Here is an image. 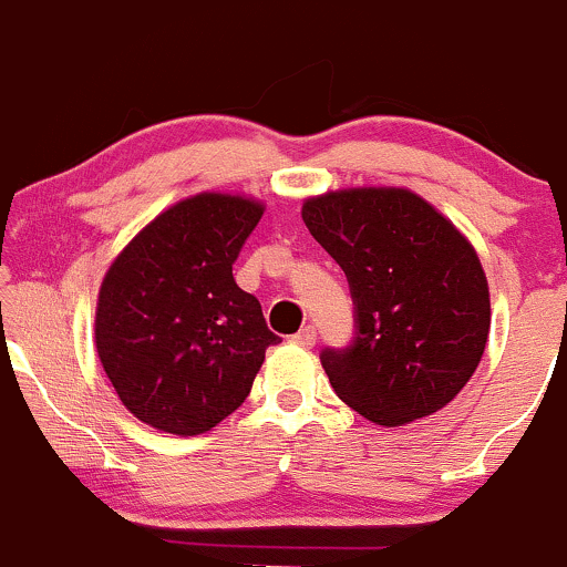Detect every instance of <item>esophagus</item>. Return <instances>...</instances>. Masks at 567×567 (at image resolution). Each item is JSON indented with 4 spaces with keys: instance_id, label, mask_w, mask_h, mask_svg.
<instances>
[{
    "instance_id": "1",
    "label": "esophagus",
    "mask_w": 567,
    "mask_h": 567,
    "mask_svg": "<svg viewBox=\"0 0 567 567\" xmlns=\"http://www.w3.org/2000/svg\"><path fill=\"white\" fill-rule=\"evenodd\" d=\"M292 341H296L298 347H306V349H311V347H315V343H317V330L311 328V324H309V328L298 330V333L292 336Z\"/></svg>"
}]
</instances>
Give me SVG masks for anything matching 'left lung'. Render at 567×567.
<instances>
[{
	"label": "left lung",
	"instance_id": "8db88e82",
	"mask_svg": "<svg viewBox=\"0 0 567 567\" xmlns=\"http://www.w3.org/2000/svg\"><path fill=\"white\" fill-rule=\"evenodd\" d=\"M303 224L347 275L354 333L320 360L336 394L381 426L445 408L491 330L474 247L405 188H351L303 205Z\"/></svg>",
	"mask_w": 567,
	"mask_h": 567
}]
</instances>
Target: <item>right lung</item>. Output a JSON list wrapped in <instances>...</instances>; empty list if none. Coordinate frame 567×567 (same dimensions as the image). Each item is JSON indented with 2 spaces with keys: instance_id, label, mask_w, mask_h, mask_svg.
Listing matches in <instances>:
<instances>
[{
  "instance_id": "right-lung-1",
  "label": "right lung",
  "mask_w": 567,
  "mask_h": 567,
  "mask_svg": "<svg viewBox=\"0 0 567 567\" xmlns=\"http://www.w3.org/2000/svg\"><path fill=\"white\" fill-rule=\"evenodd\" d=\"M261 216L258 202L199 194L154 218L109 269L95 349L122 405L143 424L192 437L250 394L279 336L231 266Z\"/></svg>"
}]
</instances>
